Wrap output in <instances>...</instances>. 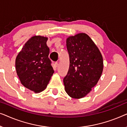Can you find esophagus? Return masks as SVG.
Instances as JSON below:
<instances>
[{"label": "esophagus", "instance_id": "obj_1", "mask_svg": "<svg viewBox=\"0 0 127 127\" xmlns=\"http://www.w3.org/2000/svg\"><path fill=\"white\" fill-rule=\"evenodd\" d=\"M58 65H59V64H58V63H57V62H56V63H55V67H58Z\"/></svg>", "mask_w": 127, "mask_h": 127}]
</instances>
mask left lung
I'll list each match as a JSON object with an SVG mask.
<instances>
[{"mask_svg": "<svg viewBox=\"0 0 127 127\" xmlns=\"http://www.w3.org/2000/svg\"><path fill=\"white\" fill-rule=\"evenodd\" d=\"M66 45L69 56L68 71L63 82L69 97H85L97 85L103 71V58L90 37L82 33L68 37Z\"/></svg>", "mask_w": 127, "mask_h": 127, "instance_id": "obj_1", "label": "left lung"}]
</instances>
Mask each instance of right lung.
Listing matches in <instances>:
<instances>
[{
    "mask_svg": "<svg viewBox=\"0 0 127 127\" xmlns=\"http://www.w3.org/2000/svg\"><path fill=\"white\" fill-rule=\"evenodd\" d=\"M48 38L34 35L29 40L15 59L17 74L22 85L38 93L46 89L54 72L48 58Z\"/></svg>",
    "mask_w": 127,
    "mask_h": 127,
    "instance_id": "right-lung-1",
    "label": "right lung"
}]
</instances>
